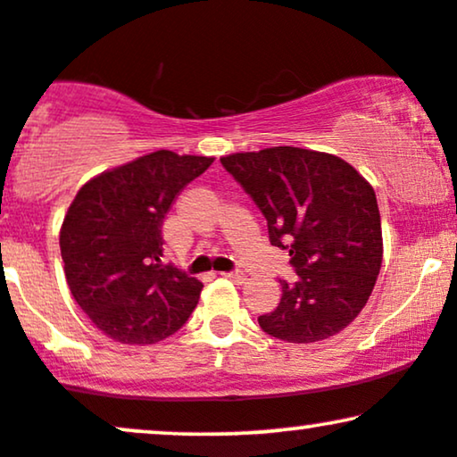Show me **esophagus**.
Listing matches in <instances>:
<instances>
[{
  "mask_svg": "<svg viewBox=\"0 0 457 457\" xmlns=\"http://www.w3.org/2000/svg\"><path fill=\"white\" fill-rule=\"evenodd\" d=\"M223 277H225V278H229V281H234V283H245V281H246L245 272H240V270H234V272H225Z\"/></svg>",
  "mask_w": 457,
  "mask_h": 457,
  "instance_id": "esophagus-1",
  "label": "esophagus"
}]
</instances>
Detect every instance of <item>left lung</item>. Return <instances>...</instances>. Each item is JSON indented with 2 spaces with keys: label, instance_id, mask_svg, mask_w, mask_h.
I'll return each mask as SVG.
<instances>
[{
  "label": "left lung",
  "instance_id": "left-lung-1",
  "mask_svg": "<svg viewBox=\"0 0 457 457\" xmlns=\"http://www.w3.org/2000/svg\"><path fill=\"white\" fill-rule=\"evenodd\" d=\"M268 221L270 245L289 249L298 281L257 321L274 338L317 343L364 309L383 262L381 214L370 183L345 159L298 146L221 157Z\"/></svg>",
  "mask_w": 457,
  "mask_h": 457
}]
</instances>
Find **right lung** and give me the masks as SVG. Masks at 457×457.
<instances>
[{
	"label": "right lung",
	"mask_w": 457,
	"mask_h": 457,
	"mask_svg": "<svg viewBox=\"0 0 457 457\" xmlns=\"http://www.w3.org/2000/svg\"><path fill=\"white\" fill-rule=\"evenodd\" d=\"M212 162L148 153L82 185L65 212L59 246L70 291L117 343H159L194 312L202 283L162 262V225L174 197Z\"/></svg>",
	"instance_id": "add662e5"
}]
</instances>
